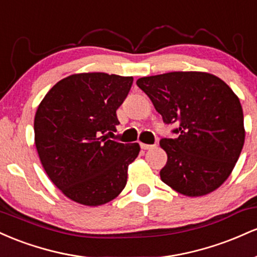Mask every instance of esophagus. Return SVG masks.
<instances>
[{"label": "esophagus", "mask_w": 257, "mask_h": 257, "mask_svg": "<svg viewBox=\"0 0 257 257\" xmlns=\"http://www.w3.org/2000/svg\"><path fill=\"white\" fill-rule=\"evenodd\" d=\"M140 146L143 150H150V149H153V147H156V145H149V144H141Z\"/></svg>", "instance_id": "34e87169"}]
</instances>
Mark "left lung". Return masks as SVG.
<instances>
[{
    "instance_id": "obj_1",
    "label": "left lung",
    "mask_w": 257,
    "mask_h": 257,
    "mask_svg": "<svg viewBox=\"0 0 257 257\" xmlns=\"http://www.w3.org/2000/svg\"><path fill=\"white\" fill-rule=\"evenodd\" d=\"M163 122H179L176 139H162L168 161L162 181L187 197L214 192L231 175L244 140L239 98L208 72L178 71L139 78Z\"/></svg>"
}]
</instances>
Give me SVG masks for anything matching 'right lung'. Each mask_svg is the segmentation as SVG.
Returning a JSON list of instances; mask_svg holds the SVG:
<instances>
[{"label":"right lung","mask_w":257,"mask_h":257,"mask_svg":"<svg viewBox=\"0 0 257 257\" xmlns=\"http://www.w3.org/2000/svg\"><path fill=\"white\" fill-rule=\"evenodd\" d=\"M133 77L105 72L67 76L46 94L35 114V145L44 172L67 198L98 206L126 185L140 146L110 140L119 124L116 110Z\"/></svg>","instance_id":"add662e5"}]
</instances>
